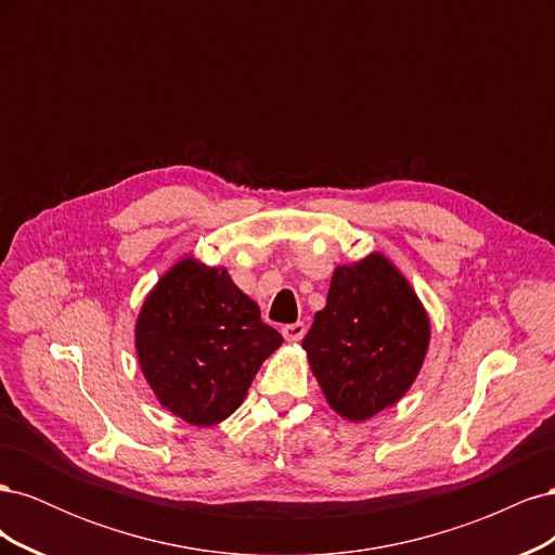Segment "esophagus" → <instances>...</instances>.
Segmentation results:
<instances>
[{
	"mask_svg": "<svg viewBox=\"0 0 555 555\" xmlns=\"http://www.w3.org/2000/svg\"><path fill=\"white\" fill-rule=\"evenodd\" d=\"M282 335H284V340H287V343H298L306 335V324L296 322V324L282 326Z\"/></svg>",
	"mask_w": 555,
	"mask_h": 555,
	"instance_id": "obj_1",
	"label": "esophagus"
}]
</instances>
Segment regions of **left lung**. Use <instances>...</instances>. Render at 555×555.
<instances>
[{
  "label": "left lung",
  "instance_id": "8db88e82",
  "mask_svg": "<svg viewBox=\"0 0 555 555\" xmlns=\"http://www.w3.org/2000/svg\"><path fill=\"white\" fill-rule=\"evenodd\" d=\"M428 343L430 319L412 284L371 251L335 268L304 349L331 410L367 422L410 391Z\"/></svg>",
  "mask_w": 555,
  "mask_h": 555
}]
</instances>
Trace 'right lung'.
Listing matches in <instances>:
<instances>
[{"label":"right lung","instance_id":"add662e5","mask_svg":"<svg viewBox=\"0 0 555 555\" xmlns=\"http://www.w3.org/2000/svg\"><path fill=\"white\" fill-rule=\"evenodd\" d=\"M133 345L159 405L192 426H215L243 405L282 335L227 268L188 255L145 296Z\"/></svg>","mask_w":555,"mask_h":555}]
</instances>
